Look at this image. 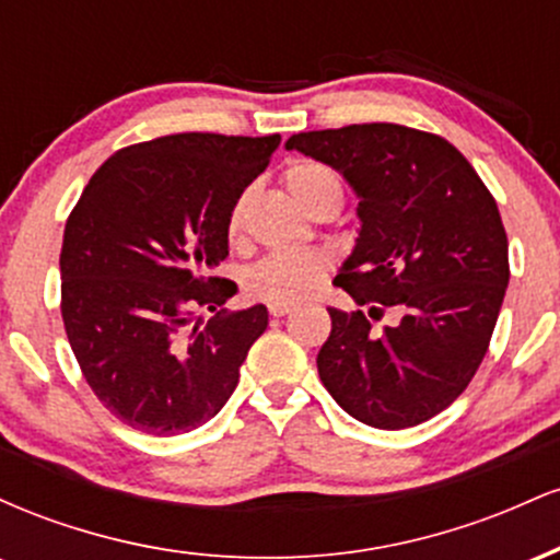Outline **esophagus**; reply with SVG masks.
Returning <instances> with one entry per match:
<instances>
[{
    "label": "esophagus",
    "mask_w": 560,
    "mask_h": 560,
    "mask_svg": "<svg viewBox=\"0 0 560 560\" xmlns=\"http://www.w3.org/2000/svg\"><path fill=\"white\" fill-rule=\"evenodd\" d=\"M268 313H271L273 318H281L287 316V313H292V305H287V302H268Z\"/></svg>",
    "instance_id": "1"
}]
</instances>
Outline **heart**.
Segmentation results:
<instances>
[{
    "instance_id": "1",
    "label": "heart",
    "mask_w": 560,
    "mask_h": 560,
    "mask_svg": "<svg viewBox=\"0 0 560 560\" xmlns=\"http://www.w3.org/2000/svg\"><path fill=\"white\" fill-rule=\"evenodd\" d=\"M284 186L300 208L311 213L318 202L329 197L342 199V184H339L337 173L326 168L324 163L316 160H294L284 171ZM244 213V195L231 205L226 231L234 240L242 229ZM326 258L318 253H271L266 258L255 262L247 273H244V289L253 298L268 302H300L311 298L326 279Z\"/></svg>"
}]
</instances>
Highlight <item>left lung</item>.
<instances>
[{
  "label": "left lung",
  "instance_id": "left-lung-1",
  "mask_svg": "<svg viewBox=\"0 0 560 560\" xmlns=\"http://www.w3.org/2000/svg\"><path fill=\"white\" fill-rule=\"evenodd\" d=\"M287 150L361 197V234L334 279L358 311L329 307L320 382L369 427L429 421L468 387L498 324L511 279L498 202L447 139L419 128L352 124L294 133ZM384 310L398 320L376 330Z\"/></svg>",
  "mask_w": 560,
  "mask_h": 560
}]
</instances>
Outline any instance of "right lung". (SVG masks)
<instances>
[{
  "instance_id": "right-lung-1",
  "label": "right lung",
  "mask_w": 560,
  "mask_h": 560,
  "mask_svg": "<svg viewBox=\"0 0 560 560\" xmlns=\"http://www.w3.org/2000/svg\"><path fill=\"white\" fill-rule=\"evenodd\" d=\"M279 141L189 131L124 147L70 210L62 324L96 400L126 427L191 432L236 389L268 311H221L236 284L210 271L229 258L231 205ZM199 306L217 316L191 327Z\"/></svg>"
}]
</instances>
